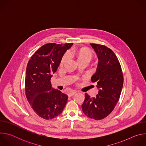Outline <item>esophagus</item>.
Here are the masks:
<instances>
[{
	"mask_svg": "<svg viewBox=\"0 0 146 146\" xmlns=\"http://www.w3.org/2000/svg\"><path fill=\"white\" fill-rule=\"evenodd\" d=\"M77 92V91L76 90H72V91H70V92L68 93V96H72L73 95H74Z\"/></svg>",
	"mask_w": 146,
	"mask_h": 146,
	"instance_id": "obj_1",
	"label": "esophagus"
}]
</instances>
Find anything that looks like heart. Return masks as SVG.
I'll return each mask as SVG.
<instances>
[{"label":"heart","mask_w":146,"mask_h":146,"mask_svg":"<svg viewBox=\"0 0 146 146\" xmlns=\"http://www.w3.org/2000/svg\"><path fill=\"white\" fill-rule=\"evenodd\" d=\"M70 53L72 55H74L77 57V60L79 62L80 61H88L90 62L92 59L93 55L92 54L88 51L85 50H72L70 52H67L61 60L60 65L62 66L65 64L66 62L70 58Z\"/></svg>","instance_id":"1"}]
</instances>
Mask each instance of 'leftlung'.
I'll return each mask as SVG.
<instances>
[{
    "label": "left lung",
    "instance_id": "8db88e82",
    "mask_svg": "<svg viewBox=\"0 0 146 146\" xmlns=\"http://www.w3.org/2000/svg\"><path fill=\"white\" fill-rule=\"evenodd\" d=\"M96 54L98 62L91 77L97 83L99 91L95 97L85 94L81 106L83 113L95 120L105 118L114 109L123 87V74L119 62L114 52L105 46L90 44Z\"/></svg>",
    "mask_w": 146,
    "mask_h": 146
}]
</instances>
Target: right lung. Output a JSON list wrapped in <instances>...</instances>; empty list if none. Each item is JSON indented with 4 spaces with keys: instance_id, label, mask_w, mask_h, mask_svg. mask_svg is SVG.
Masks as SVG:
<instances>
[{
    "instance_id": "right-lung-1",
    "label": "right lung",
    "mask_w": 146,
    "mask_h": 146,
    "mask_svg": "<svg viewBox=\"0 0 146 146\" xmlns=\"http://www.w3.org/2000/svg\"><path fill=\"white\" fill-rule=\"evenodd\" d=\"M73 44H44L35 52L28 63L26 96L33 110L44 119H51L59 115L67 103L68 95L53 88L50 80L62 57Z\"/></svg>"
}]
</instances>
